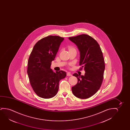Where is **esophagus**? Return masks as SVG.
I'll list each match as a JSON object with an SVG mask.
<instances>
[{
	"label": "esophagus",
	"instance_id": "1",
	"mask_svg": "<svg viewBox=\"0 0 130 130\" xmlns=\"http://www.w3.org/2000/svg\"><path fill=\"white\" fill-rule=\"evenodd\" d=\"M67 76H72V75H71V74L70 73H68L67 74Z\"/></svg>",
	"mask_w": 130,
	"mask_h": 130
}]
</instances>
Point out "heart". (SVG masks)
Returning <instances> with one entry per match:
<instances>
[{
    "label": "heart",
    "instance_id": "obj_1",
    "mask_svg": "<svg viewBox=\"0 0 130 130\" xmlns=\"http://www.w3.org/2000/svg\"><path fill=\"white\" fill-rule=\"evenodd\" d=\"M68 49H69V51H70V50H73V49H75V48H74V47H72V46H70L68 47Z\"/></svg>",
    "mask_w": 130,
    "mask_h": 130
}]
</instances>
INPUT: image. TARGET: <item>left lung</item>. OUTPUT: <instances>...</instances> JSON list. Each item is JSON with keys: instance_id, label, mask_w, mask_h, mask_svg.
Here are the masks:
<instances>
[{"instance_id": "left-lung-1", "label": "left lung", "mask_w": 130, "mask_h": 130, "mask_svg": "<svg viewBox=\"0 0 130 130\" xmlns=\"http://www.w3.org/2000/svg\"><path fill=\"white\" fill-rule=\"evenodd\" d=\"M69 39L78 47L80 70L84 68L85 71L84 75L73 74L78 83L72 87V91L77 98L87 99L98 91L102 84L105 70L103 53L97 42L87 35L82 34Z\"/></svg>"}]
</instances>
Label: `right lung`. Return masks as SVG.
Instances as JSON below:
<instances>
[{
    "instance_id": "1",
    "label": "right lung",
    "mask_w": 130,
    "mask_h": 130,
    "mask_svg": "<svg viewBox=\"0 0 130 130\" xmlns=\"http://www.w3.org/2000/svg\"><path fill=\"white\" fill-rule=\"evenodd\" d=\"M63 38L50 36L36 43L30 53L27 73L32 89L37 95L44 99L57 94L59 81L66 76L63 71L54 72L51 68Z\"/></svg>"
}]
</instances>
